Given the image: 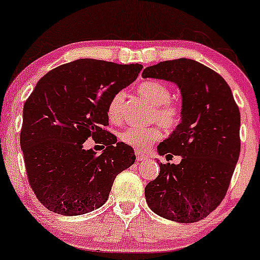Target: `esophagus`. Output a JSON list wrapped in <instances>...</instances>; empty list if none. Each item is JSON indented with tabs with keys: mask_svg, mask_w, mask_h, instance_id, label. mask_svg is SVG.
Wrapping results in <instances>:
<instances>
[{
	"mask_svg": "<svg viewBox=\"0 0 260 260\" xmlns=\"http://www.w3.org/2000/svg\"><path fill=\"white\" fill-rule=\"evenodd\" d=\"M136 156H137V160H138V161H144V160L148 159L147 155L140 153V151H138V150L136 151Z\"/></svg>",
	"mask_w": 260,
	"mask_h": 260,
	"instance_id": "34e87169",
	"label": "esophagus"
}]
</instances>
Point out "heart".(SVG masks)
Returning a JSON list of instances; mask_svg holds the SVG:
<instances>
[{
  "label": "heart",
  "mask_w": 260,
  "mask_h": 260,
  "mask_svg": "<svg viewBox=\"0 0 260 260\" xmlns=\"http://www.w3.org/2000/svg\"><path fill=\"white\" fill-rule=\"evenodd\" d=\"M137 91L142 98H144L149 104L153 105L151 120L157 121L166 131H172L177 127L181 120V110L174 101H171V90L168 85L157 80H145L137 86ZM124 92L118 91L110 100L107 105V116L110 121L118 122L121 120L122 105H123ZM120 138L124 144L147 150L161 138V131L159 127H128L122 131Z\"/></svg>",
  "instance_id": "1"
}]
</instances>
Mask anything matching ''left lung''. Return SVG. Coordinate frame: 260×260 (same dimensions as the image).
Here are the masks:
<instances>
[{"label":"left lung","instance_id":"8db88e82","mask_svg":"<svg viewBox=\"0 0 260 260\" xmlns=\"http://www.w3.org/2000/svg\"><path fill=\"white\" fill-rule=\"evenodd\" d=\"M144 78L180 88L182 122L157 147L178 165L159 162L160 174L145 187L149 208L182 223L197 222L219 207L228 192L241 150V116L225 79L188 58L164 61L143 71Z\"/></svg>","mask_w":260,"mask_h":260}]
</instances>
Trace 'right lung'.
I'll use <instances>...</instances> for the list:
<instances>
[{
    "label": "right lung",
    "instance_id": "obj_1",
    "mask_svg": "<svg viewBox=\"0 0 260 260\" xmlns=\"http://www.w3.org/2000/svg\"><path fill=\"white\" fill-rule=\"evenodd\" d=\"M142 68L80 58L45 74L26 99L20 148L29 184L50 211L76 216L100 208L116 176L134 164L133 149L105 127L111 98ZM90 136L107 145L100 155L82 148Z\"/></svg>",
    "mask_w": 260,
    "mask_h": 260
}]
</instances>
